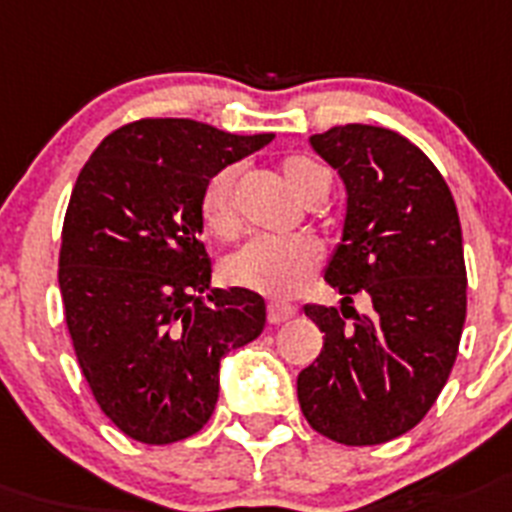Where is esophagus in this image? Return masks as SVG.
Wrapping results in <instances>:
<instances>
[{
  "label": "esophagus",
  "mask_w": 512,
  "mask_h": 512,
  "mask_svg": "<svg viewBox=\"0 0 512 512\" xmlns=\"http://www.w3.org/2000/svg\"><path fill=\"white\" fill-rule=\"evenodd\" d=\"M291 317H296L294 304H283V302H270L268 304V322H270V325H281V322H289Z\"/></svg>",
  "instance_id": "esophagus-1"
}]
</instances>
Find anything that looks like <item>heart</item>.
I'll return each instance as SVG.
<instances>
[{
  "mask_svg": "<svg viewBox=\"0 0 512 512\" xmlns=\"http://www.w3.org/2000/svg\"><path fill=\"white\" fill-rule=\"evenodd\" d=\"M278 174L291 195L312 205L328 190V176L307 156H286L278 163ZM236 182L239 171L234 166L210 176L200 195V221L205 231L218 239L239 234L236 213ZM320 265V247L307 236L291 239H252L226 260L223 270L234 286L257 291L265 296H294L307 286Z\"/></svg>",
  "mask_w": 512,
  "mask_h": 512,
  "instance_id": "1",
  "label": "heart"
}]
</instances>
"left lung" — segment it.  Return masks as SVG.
Returning <instances> with one entry per match:
<instances>
[{
  "label": "left lung",
  "instance_id": "1",
  "mask_svg": "<svg viewBox=\"0 0 512 512\" xmlns=\"http://www.w3.org/2000/svg\"><path fill=\"white\" fill-rule=\"evenodd\" d=\"M338 169L349 205L325 281L341 309L307 304L325 333L299 372L309 427L341 445H380L422 422L445 388L466 320L461 221L437 166L406 137L372 124L312 135ZM373 299L369 316L350 307Z\"/></svg>",
  "mask_w": 512,
  "mask_h": 512
}]
</instances>
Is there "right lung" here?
I'll list each match as a JSON object with an SVG mask.
<instances>
[{
  "instance_id": "obj_1",
  "label": "right lung",
  "mask_w": 512,
  "mask_h": 512,
  "mask_svg": "<svg viewBox=\"0 0 512 512\" xmlns=\"http://www.w3.org/2000/svg\"><path fill=\"white\" fill-rule=\"evenodd\" d=\"M273 135L137 119L103 137L64 213L59 291L77 364L124 435L169 445L205 427L218 367L265 328L263 296L210 289L200 195Z\"/></svg>"
}]
</instances>
